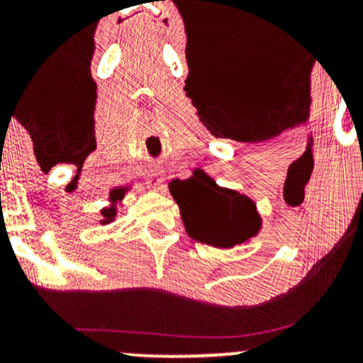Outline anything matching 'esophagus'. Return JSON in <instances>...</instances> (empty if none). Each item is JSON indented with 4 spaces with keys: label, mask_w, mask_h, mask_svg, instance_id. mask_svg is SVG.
Instances as JSON below:
<instances>
[{
    "label": "esophagus",
    "mask_w": 363,
    "mask_h": 363,
    "mask_svg": "<svg viewBox=\"0 0 363 363\" xmlns=\"http://www.w3.org/2000/svg\"><path fill=\"white\" fill-rule=\"evenodd\" d=\"M147 181H148V186L155 191L162 189V186H164V177H162V172H158L157 169L150 170Z\"/></svg>",
    "instance_id": "1"
}]
</instances>
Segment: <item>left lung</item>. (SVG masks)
Returning <instances> with one entry per match:
<instances>
[{"mask_svg":"<svg viewBox=\"0 0 363 363\" xmlns=\"http://www.w3.org/2000/svg\"><path fill=\"white\" fill-rule=\"evenodd\" d=\"M170 194L181 210L187 235L198 242L230 249L261 230L256 203L234 189L220 187L199 169L189 179L170 182Z\"/></svg>","mask_w":363,"mask_h":363,"instance_id":"8db88e82","label":"left lung"}]
</instances>
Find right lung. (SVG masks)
Masks as SVG:
<instances>
[{
    "label": "right lung",
    "instance_id": "right-lung-1",
    "mask_svg": "<svg viewBox=\"0 0 363 363\" xmlns=\"http://www.w3.org/2000/svg\"><path fill=\"white\" fill-rule=\"evenodd\" d=\"M116 193H118V194H116L114 198H111V201H114V205H112L111 208H104V210L101 211L102 216H104V218L101 220L102 225L114 222L116 215H118V213H116V211H118V210H116V198H118V196H119V191H116ZM121 198H123V196H119V201H121Z\"/></svg>",
    "mask_w": 363,
    "mask_h": 363
}]
</instances>
